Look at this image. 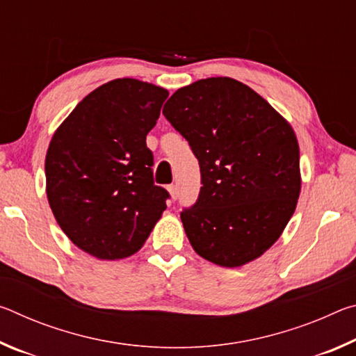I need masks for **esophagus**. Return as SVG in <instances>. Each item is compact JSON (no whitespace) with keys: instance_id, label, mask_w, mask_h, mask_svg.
<instances>
[{"instance_id":"obj_1","label":"esophagus","mask_w":356,"mask_h":356,"mask_svg":"<svg viewBox=\"0 0 356 356\" xmlns=\"http://www.w3.org/2000/svg\"><path fill=\"white\" fill-rule=\"evenodd\" d=\"M168 191H170L171 200H172V201H176V200H177V195H179V191H177V185L171 184L170 186H168Z\"/></svg>"}]
</instances>
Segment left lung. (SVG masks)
<instances>
[{
  "label": "left lung",
  "instance_id": "1",
  "mask_svg": "<svg viewBox=\"0 0 356 356\" xmlns=\"http://www.w3.org/2000/svg\"><path fill=\"white\" fill-rule=\"evenodd\" d=\"M163 114L201 168L200 197L180 213L193 250L229 268L261 257L300 196V147L291 124L229 76L177 89Z\"/></svg>",
  "mask_w": 356,
  "mask_h": 356
}]
</instances>
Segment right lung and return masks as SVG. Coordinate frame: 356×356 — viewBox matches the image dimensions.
I'll use <instances>...</instances> for the list:
<instances>
[{
  "label": "right lung",
  "instance_id": "right-lung-1",
  "mask_svg": "<svg viewBox=\"0 0 356 356\" xmlns=\"http://www.w3.org/2000/svg\"><path fill=\"white\" fill-rule=\"evenodd\" d=\"M168 91L118 78L88 94L53 135L45 156L47 197L70 242L102 261L141 248L166 209L154 184L146 136Z\"/></svg>",
  "mask_w": 356,
  "mask_h": 356
}]
</instances>
